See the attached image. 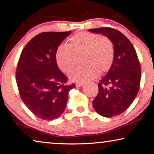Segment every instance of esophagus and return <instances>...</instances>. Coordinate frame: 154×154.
<instances>
[{
	"instance_id": "obj_1",
	"label": "esophagus",
	"mask_w": 154,
	"mask_h": 154,
	"mask_svg": "<svg viewBox=\"0 0 154 154\" xmlns=\"http://www.w3.org/2000/svg\"><path fill=\"white\" fill-rule=\"evenodd\" d=\"M84 82H77L76 83V86L77 87H79V86H82L84 85Z\"/></svg>"
}]
</instances>
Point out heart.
Segmentation results:
<instances>
[{"mask_svg":"<svg viewBox=\"0 0 154 154\" xmlns=\"http://www.w3.org/2000/svg\"><path fill=\"white\" fill-rule=\"evenodd\" d=\"M69 45H61L55 53L57 64L64 72H69L75 66L76 55L82 54L84 65L70 72L72 81L84 82L92 79L100 73L108 71L113 63L114 47L108 38L83 31L72 35Z\"/></svg>","mask_w":154,"mask_h":154,"instance_id":"heart-1","label":"heart"}]
</instances>
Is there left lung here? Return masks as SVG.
I'll return each mask as SVG.
<instances>
[{
  "label": "left lung",
  "instance_id": "obj_1",
  "mask_svg": "<svg viewBox=\"0 0 154 154\" xmlns=\"http://www.w3.org/2000/svg\"><path fill=\"white\" fill-rule=\"evenodd\" d=\"M89 31L103 34L114 45L113 63L99 81V93L92 101L97 113L110 118L125 112L135 99L140 88V64L132 44L119 31L101 27L90 29Z\"/></svg>",
  "mask_w": 154,
  "mask_h": 154
}]
</instances>
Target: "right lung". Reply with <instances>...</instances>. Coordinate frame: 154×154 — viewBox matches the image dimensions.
<instances>
[{"label": "right lung", "instance_id": "1", "mask_svg": "<svg viewBox=\"0 0 154 154\" xmlns=\"http://www.w3.org/2000/svg\"><path fill=\"white\" fill-rule=\"evenodd\" d=\"M70 34L42 32L26 44L19 58L16 79L19 94L26 106L42 120L61 116L68 101V92L75 84L67 85L68 78L59 69L56 50Z\"/></svg>", "mask_w": 154, "mask_h": 154}]
</instances>
